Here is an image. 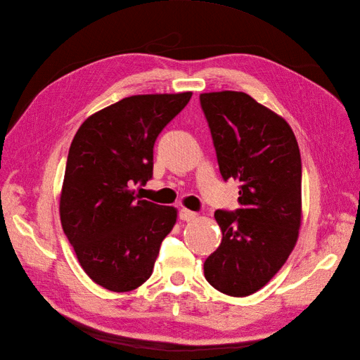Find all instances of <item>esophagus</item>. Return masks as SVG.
<instances>
[{"label": "esophagus", "instance_id": "obj_1", "mask_svg": "<svg viewBox=\"0 0 360 360\" xmlns=\"http://www.w3.org/2000/svg\"><path fill=\"white\" fill-rule=\"evenodd\" d=\"M197 213L192 212V210H188V209H180L179 212V217L181 221H186V222H191L193 219H197Z\"/></svg>", "mask_w": 360, "mask_h": 360}]
</instances>
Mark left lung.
<instances>
[{
    "label": "left lung",
    "mask_w": 360,
    "mask_h": 360,
    "mask_svg": "<svg viewBox=\"0 0 360 360\" xmlns=\"http://www.w3.org/2000/svg\"><path fill=\"white\" fill-rule=\"evenodd\" d=\"M222 179L236 180V212L216 210L222 242L205 259L217 291L245 297L263 288L296 246L302 221V160L284 118L242 91L200 94Z\"/></svg>",
    "instance_id": "8db88e82"
}]
</instances>
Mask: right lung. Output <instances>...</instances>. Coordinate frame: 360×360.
I'll return each mask as SVG.
<instances>
[{"label": "right lung", "instance_id": "1", "mask_svg": "<svg viewBox=\"0 0 360 360\" xmlns=\"http://www.w3.org/2000/svg\"><path fill=\"white\" fill-rule=\"evenodd\" d=\"M191 97H124L86 118L72 141L60 197L63 231L85 274L106 290L143 285L177 221V209L141 200L134 188L153 176L156 139Z\"/></svg>", "mask_w": 360, "mask_h": 360}]
</instances>
